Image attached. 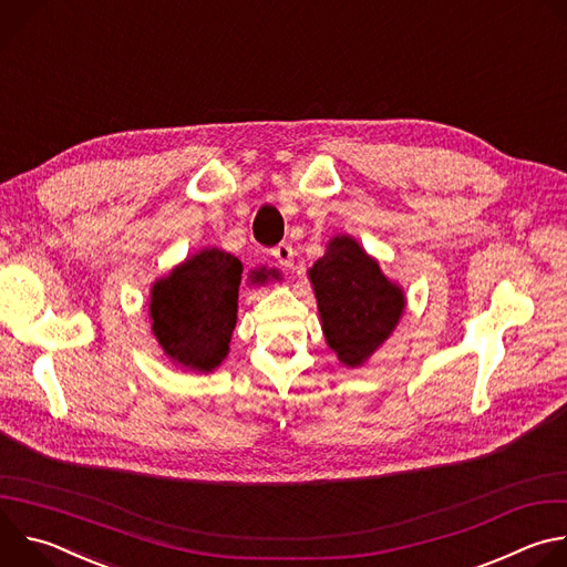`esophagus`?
Here are the masks:
<instances>
[{
  "label": "esophagus",
  "mask_w": 567,
  "mask_h": 567,
  "mask_svg": "<svg viewBox=\"0 0 567 567\" xmlns=\"http://www.w3.org/2000/svg\"><path fill=\"white\" fill-rule=\"evenodd\" d=\"M271 256L276 258V262L280 265V267H285V269H289L291 265H293V247L291 245H287V241H282V245H278L274 251H271Z\"/></svg>",
  "instance_id": "1"
}]
</instances>
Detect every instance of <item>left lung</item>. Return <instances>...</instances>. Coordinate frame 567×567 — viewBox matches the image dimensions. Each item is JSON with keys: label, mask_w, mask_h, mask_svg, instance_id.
I'll return each instance as SVG.
<instances>
[{"label": "left lung", "mask_w": 567, "mask_h": 567, "mask_svg": "<svg viewBox=\"0 0 567 567\" xmlns=\"http://www.w3.org/2000/svg\"><path fill=\"white\" fill-rule=\"evenodd\" d=\"M307 276L330 350L343 365L361 368L396 330L406 293L348 233L328 241Z\"/></svg>", "instance_id": "8db88e82"}]
</instances>
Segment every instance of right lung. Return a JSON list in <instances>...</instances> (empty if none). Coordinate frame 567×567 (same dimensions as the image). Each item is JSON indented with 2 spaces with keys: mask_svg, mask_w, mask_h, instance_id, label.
<instances>
[{
  "mask_svg": "<svg viewBox=\"0 0 567 567\" xmlns=\"http://www.w3.org/2000/svg\"><path fill=\"white\" fill-rule=\"evenodd\" d=\"M239 278L241 265L235 256L206 247L154 280L150 326L175 365L208 374L228 357Z\"/></svg>",
  "mask_w": 567,
  "mask_h": 567,
  "instance_id": "add662e5",
  "label": "right lung"
}]
</instances>
